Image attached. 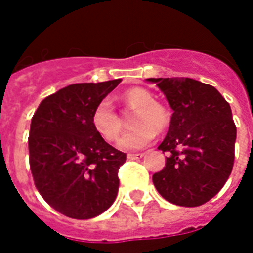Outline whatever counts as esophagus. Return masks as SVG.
<instances>
[{
  "instance_id": "34e87169",
  "label": "esophagus",
  "mask_w": 253,
  "mask_h": 253,
  "mask_svg": "<svg viewBox=\"0 0 253 253\" xmlns=\"http://www.w3.org/2000/svg\"><path fill=\"white\" fill-rule=\"evenodd\" d=\"M144 154H128L127 158L131 159V161H136V159H140V158H143Z\"/></svg>"
}]
</instances>
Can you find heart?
Returning a JSON list of instances; mask_svg holds the SVG:
<instances>
[{
	"label": "heart",
	"instance_id": "1",
	"mask_svg": "<svg viewBox=\"0 0 253 253\" xmlns=\"http://www.w3.org/2000/svg\"><path fill=\"white\" fill-rule=\"evenodd\" d=\"M123 103L136 110L132 118V126L136 127L118 140V147L126 151H134L146 147L155 139L157 132H163L169 127L171 114L169 109L154 101L151 92L142 87L128 88L122 94ZM94 130L106 142H114L122 131V121L119 118L113 102L105 98L96 103L91 115Z\"/></svg>",
	"mask_w": 253,
	"mask_h": 253
}]
</instances>
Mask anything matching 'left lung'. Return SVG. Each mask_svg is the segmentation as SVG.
Returning <instances> with one entry per match:
<instances>
[{"instance_id":"1","label":"left lung","mask_w":253,"mask_h":253,"mask_svg":"<svg viewBox=\"0 0 253 253\" xmlns=\"http://www.w3.org/2000/svg\"><path fill=\"white\" fill-rule=\"evenodd\" d=\"M166 95L172 115L158 150L166 167L152 175L158 192L182 207L202 206L223 188L235 159L236 126L228 102L192 78H148Z\"/></svg>"}]
</instances>
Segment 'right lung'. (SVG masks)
I'll return each instance as SVG.
<instances>
[{
  "instance_id": "add662e5",
  "label": "right lung",
  "mask_w": 253,
  "mask_h": 253,
  "mask_svg": "<svg viewBox=\"0 0 253 253\" xmlns=\"http://www.w3.org/2000/svg\"><path fill=\"white\" fill-rule=\"evenodd\" d=\"M119 82L66 86L46 96L33 115L28 142L34 184L65 216L95 217L118 195V169L126 154L98 135L91 115Z\"/></svg>"
}]
</instances>
